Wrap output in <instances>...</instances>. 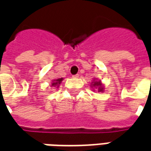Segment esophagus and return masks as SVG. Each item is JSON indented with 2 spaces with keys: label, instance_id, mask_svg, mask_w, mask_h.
I'll return each instance as SVG.
<instances>
[{
  "label": "esophagus",
  "instance_id": "1",
  "mask_svg": "<svg viewBox=\"0 0 151 151\" xmlns=\"http://www.w3.org/2000/svg\"><path fill=\"white\" fill-rule=\"evenodd\" d=\"M79 77V74H75V75H73V78H78Z\"/></svg>",
  "mask_w": 151,
  "mask_h": 151
}]
</instances>
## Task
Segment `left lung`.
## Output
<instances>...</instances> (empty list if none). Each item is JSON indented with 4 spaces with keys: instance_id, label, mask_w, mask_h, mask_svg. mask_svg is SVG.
Instances as JSON below:
<instances>
[{
    "instance_id": "1",
    "label": "left lung",
    "mask_w": 151,
    "mask_h": 151,
    "mask_svg": "<svg viewBox=\"0 0 151 151\" xmlns=\"http://www.w3.org/2000/svg\"><path fill=\"white\" fill-rule=\"evenodd\" d=\"M91 87H95V88L98 89V91L99 92H103L104 91V86L101 83L100 81H97V80H95L94 79V81L91 82Z\"/></svg>"
}]
</instances>
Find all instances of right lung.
<instances>
[{"instance_id":"obj_1","label":"right lung","mask_w":151,"mask_h":151,"mask_svg":"<svg viewBox=\"0 0 151 151\" xmlns=\"http://www.w3.org/2000/svg\"><path fill=\"white\" fill-rule=\"evenodd\" d=\"M63 81V78H57L56 79V80H53L52 81V85H51V86H59V85L60 84V82H62Z\"/></svg>"}]
</instances>
